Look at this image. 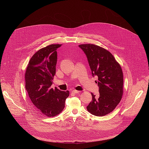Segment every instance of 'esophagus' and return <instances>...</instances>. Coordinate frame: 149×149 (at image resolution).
Segmentation results:
<instances>
[{
  "label": "esophagus",
  "mask_w": 149,
  "mask_h": 149,
  "mask_svg": "<svg viewBox=\"0 0 149 149\" xmlns=\"http://www.w3.org/2000/svg\"><path fill=\"white\" fill-rule=\"evenodd\" d=\"M80 91H77V90H72V93H74V94H77V93H79Z\"/></svg>",
  "instance_id": "1"
}]
</instances>
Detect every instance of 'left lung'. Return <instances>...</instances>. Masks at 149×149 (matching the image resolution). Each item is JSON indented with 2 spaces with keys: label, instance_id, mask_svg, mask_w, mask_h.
Segmentation results:
<instances>
[{
  "label": "left lung",
  "instance_id": "obj_1",
  "mask_svg": "<svg viewBox=\"0 0 149 149\" xmlns=\"http://www.w3.org/2000/svg\"><path fill=\"white\" fill-rule=\"evenodd\" d=\"M79 48L86 54L99 94L91 93L92 101L87 109L93 115L104 116L112 112L120 102L123 94L122 69L113 55L107 49L94 44H81Z\"/></svg>",
  "mask_w": 149,
  "mask_h": 149
}]
</instances>
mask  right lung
<instances>
[{
	"mask_svg": "<svg viewBox=\"0 0 149 149\" xmlns=\"http://www.w3.org/2000/svg\"><path fill=\"white\" fill-rule=\"evenodd\" d=\"M61 45L52 44L38 51L31 58L25 72V88L31 101L48 117L61 113L70 94L69 91L51 88L56 72V49Z\"/></svg>",
	"mask_w": 149,
	"mask_h": 149,
	"instance_id": "obj_1",
	"label": "right lung"
}]
</instances>
